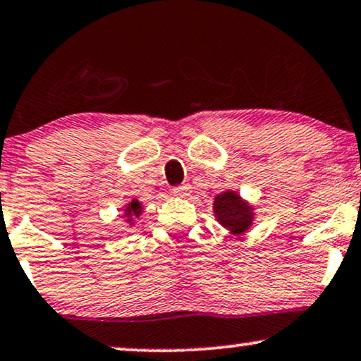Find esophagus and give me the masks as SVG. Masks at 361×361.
Wrapping results in <instances>:
<instances>
[{
    "instance_id": "1",
    "label": "esophagus",
    "mask_w": 361,
    "mask_h": 361,
    "mask_svg": "<svg viewBox=\"0 0 361 361\" xmlns=\"http://www.w3.org/2000/svg\"><path fill=\"white\" fill-rule=\"evenodd\" d=\"M190 193H191L190 185H180V186H176V188H173V195L180 196V198H185V196H188Z\"/></svg>"
}]
</instances>
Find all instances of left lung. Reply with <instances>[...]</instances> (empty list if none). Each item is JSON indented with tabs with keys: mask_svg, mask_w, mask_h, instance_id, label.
Instances as JSON below:
<instances>
[{
	"mask_svg": "<svg viewBox=\"0 0 361 361\" xmlns=\"http://www.w3.org/2000/svg\"><path fill=\"white\" fill-rule=\"evenodd\" d=\"M214 216L231 234H243L252 226V206H249L236 191H224L214 198Z\"/></svg>",
	"mask_w": 361,
	"mask_h": 361,
	"instance_id": "1",
	"label": "left lung"
}]
</instances>
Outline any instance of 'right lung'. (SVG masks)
Segmentation results:
<instances>
[{"label":"right lung","mask_w":361,"mask_h":361,"mask_svg":"<svg viewBox=\"0 0 361 361\" xmlns=\"http://www.w3.org/2000/svg\"><path fill=\"white\" fill-rule=\"evenodd\" d=\"M142 209H143L142 208V203L137 198L132 200L130 203L125 206V214L123 216H125V218H127V223L132 226L133 224V219L138 218V216L142 214Z\"/></svg>","instance_id":"add662e5"}]
</instances>
